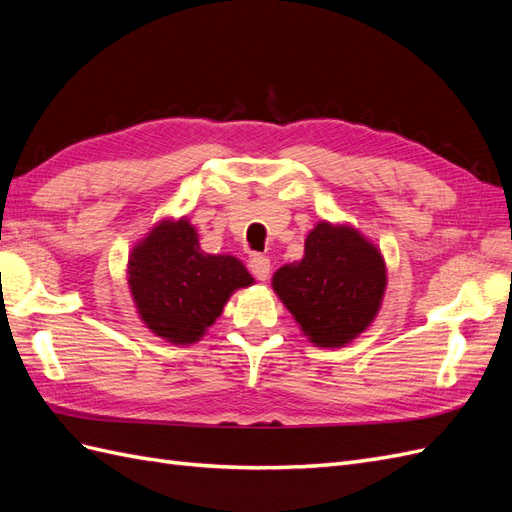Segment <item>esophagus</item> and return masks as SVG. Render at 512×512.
Segmentation results:
<instances>
[{"label":"esophagus","instance_id":"obj_1","mask_svg":"<svg viewBox=\"0 0 512 512\" xmlns=\"http://www.w3.org/2000/svg\"><path fill=\"white\" fill-rule=\"evenodd\" d=\"M250 271H252V275L256 277V280H260V282L269 280V273H271L269 258L262 256V254H252V258H250Z\"/></svg>","mask_w":512,"mask_h":512}]
</instances>
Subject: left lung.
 Returning a JSON list of instances; mask_svg holds the SVG:
<instances>
[{"mask_svg":"<svg viewBox=\"0 0 512 512\" xmlns=\"http://www.w3.org/2000/svg\"><path fill=\"white\" fill-rule=\"evenodd\" d=\"M273 290L320 348H342L374 322L386 290L378 247L348 224L318 222L305 254L273 275Z\"/></svg>","mask_w":512,"mask_h":512,"instance_id":"1","label":"left lung"}]
</instances>
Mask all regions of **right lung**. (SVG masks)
Masks as SVG:
<instances>
[{
    "instance_id": "right-lung-1",
    "label": "right lung",
    "mask_w": 512,
    "mask_h": 512,
    "mask_svg": "<svg viewBox=\"0 0 512 512\" xmlns=\"http://www.w3.org/2000/svg\"><path fill=\"white\" fill-rule=\"evenodd\" d=\"M128 284L145 327L175 346L196 344L230 294L254 284L235 256L200 250L196 228L185 220H162L128 258Z\"/></svg>"
}]
</instances>
